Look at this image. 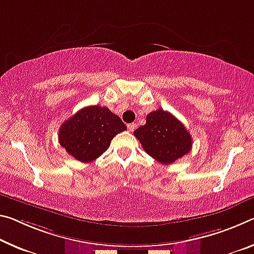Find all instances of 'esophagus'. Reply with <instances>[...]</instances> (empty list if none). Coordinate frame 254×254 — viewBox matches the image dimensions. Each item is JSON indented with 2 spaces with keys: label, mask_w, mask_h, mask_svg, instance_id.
Instances as JSON below:
<instances>
[{
  "label": "esophagus",
  "mask_w": 254,
  "mask_h": 254,
  "mask_svg": "<svg viewBox=\"0 0 254 254\" xmlns=\"http://www.w3.org/2000/svg\"><path fill=\"white\" fill-rule=\"evenodd\" d=\"M136 128V124L135 123H130V124H127V130L130 131V132H133L134 130Z\"/></svg>",
  "instance_id": "obj_1"
}]
</instances>
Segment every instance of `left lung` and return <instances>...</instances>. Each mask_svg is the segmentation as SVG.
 <instances>
[{
  "instance_id": "8db88e82",
  "label": "left lung",
  "mask_w": 254,
  "mask_h": 254,
  "mask_svg": "<svg viewBox=\"0 0 254 254\" xmlns=\"http://www.w3.org/2000/svg\"><path fill=\"white\" fill-rule=\"evenodd\" d=\"M144 151L160 164H172L189 154L191 134L170 112L162 108L147 115L146 124L134 131Z\"/></svg>"
}]
</instances>
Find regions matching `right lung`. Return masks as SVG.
Segmentation results:
<instances>
[{
    "mask_svg": "<svg viewBox=\"0 0 254 254\" xmlns=\"http://www.w3.org/2000/svg\"><path fill=\"white\" fill-rule=\"evenodd\" d=\"M126 130L122 120L107 107L88 106L62 124L59 141L73 158L90 163L107 150L116 134Z\"/></svg>",
    "mask_w": 254,
    "mask_h": 254,
    "instance_id": "right-lung-1",
    "label": "right lung"
}]
</instances>
